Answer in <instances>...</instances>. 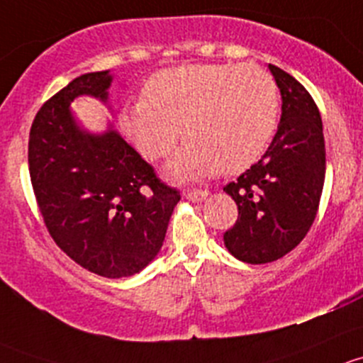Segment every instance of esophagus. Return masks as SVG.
I'll use <instances>...</instances> for the list:
<instances>
[{"label":"esophagus","instance_id":"esophagus-1","mask_svg":"<svg viewBox=\"0 0 363 363\" xmlns=\"http://www.w3.org/2000/svg\"><path fill=\"white\" fill-rule=\"evenodd\" d=\"M208 196H209L208 190H203V189H192V190H189V192H186V197H189V199H192V201H196V203H201V201L206 199Z\"/></svg>","mask_w":363,"mask_h":363}]
</instances>
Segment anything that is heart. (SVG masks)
Returning <instances> with one entry per match:
<instances>
[{"instance_id": "heart-1", "label": "heart", "mask_w": 363, "mask_h": 363, "mask_svg": "<svg viewBox=\"0 0 363 363\" xmlns=\"http://www.w3.org/2000/svg\"><path fill=\"white\" fill-rule=\"evenodd\" d=\"M279 94L257 65H185L157 71L143 98L125 104L122 133L148 160L186 141L177 173L245 171L264 154L278 125Z\"/></svg>"}]
</instances>
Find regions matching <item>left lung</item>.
Returning <instances> with one entry per match:
<instances>
[{
	"instance_id": "1",
	"label": "left lung",
	"mask_w": 363,
	"mask_h": 363,
	"mask_svg": "<svg viewBox=\"0 0 363 363\" xmlns=\"http://www.w3.org/2000/svg\"><path fill=\"white\" fill-rule=\"evenodd\" d=\"M269 69L283 101L278 133L259 162L223 186L238 204V220L223 234V242L248 264L274 262L306 238L325 182L318 106L292 74L272 65Z\"/></svg>"
}]
</instances>
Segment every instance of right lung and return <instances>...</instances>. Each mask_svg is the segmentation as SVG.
Masks as SVG:
<instances>
[{"instance_id": "1", "label": "right lung", "mask_w": 363, "mask_h": 363, "mask_svg": "<svg viewBox=\"0 0 363 363\" xmlns=\"http://www.w3.org/2000/svg\"><path fill=\"white\" fill-rule=\"evenodd\" d=\"M111 74L85 73L45 101L29 133V177L55 245L104 278L147 267L162 246L180 192L111 127L91 134L71 115L78 96L108 99Z\"/></svg>"}]
</instances>
